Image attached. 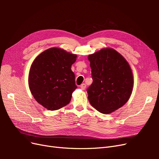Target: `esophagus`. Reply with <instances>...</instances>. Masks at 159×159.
Listing matches in <instances>:
<instances>
[{
	"label": "esophagus",
	"instance_id": "1",
	"mask_svg": "<svg viewBox=\"0 0 159 159\" xmlns=\"http://www.w3.org/2000/svg\"><path fill=\"white\" fill-rule=\"evenodd\" d=\"M86 88V85L85 84H82L81 85H80V88L82 89V90H84Z\"/></svg>",
	"mask_w": 159,
	"mask_h": 159
}]
</instances>
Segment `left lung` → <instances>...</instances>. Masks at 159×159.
I'll return each instance as SVG.
<instances>
[{"label":"left lung","instance_id":"1","mask_svg":"<svg viewBox=\"0 0 159 159\" xmlns=\"http://www.w3.org/2000/svg\"><path fill=\"white\" fill-rule=\"evenodd\" d=\"M93 83L87 89L91 106L109 114L125 104L131 95L133 78L124 57L111 48L88 56Z\"/></svg>","mask_w":159,"mask_h":159}]
</instances>
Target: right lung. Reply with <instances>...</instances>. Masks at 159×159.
Here are the masks:
<instances>
[{
	"instance_id": "add662e5",
	"label": "right lung",
	"mask_w": 159,
	"mask_h": 159,
	"mask_svg": "<svg viewBox=\"0 0 159 159\" xmlns=\"http://www.w3.org/2000/svg\"><path fill=\"white\" fill-rule=\"evenodd\" d=\"M77 56L52 48L38 56L31 66L28 84L33 97L48 110L59 109L68 105L75 85L71 66Z\"/></svg>"
}]
</instances>
